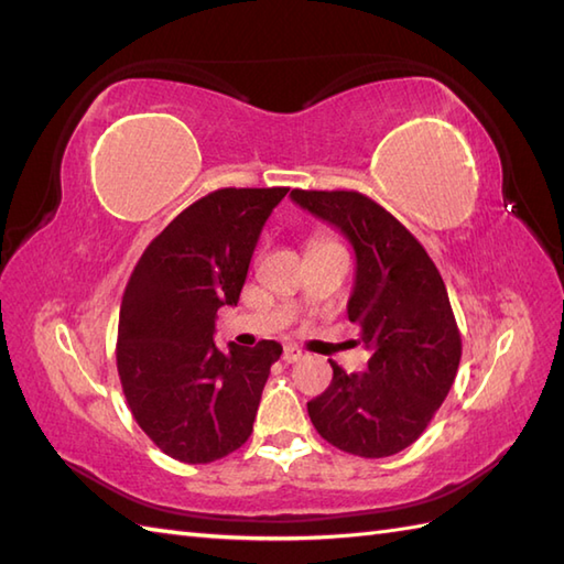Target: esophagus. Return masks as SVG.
I'll return each mask as SVG.
<instances>
[{
	"mask_svg": "<svg viewBox=\"0 0 564 564\" xmlns=\"http://www.w3.org/2000/svg\"><path fill=\"white\" fill-rule=\"evenodd\" d=\"M305 358V354L297 349V346H285L283 349V361L285 364H297V361H303Z\"/></svg>",
	"mask_w": 564,
	"mask_h": 564,
	"instance_id": "34e87169",
	"label": "esophagus"
}]
</instances>
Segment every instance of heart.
Here are the masks:
<instances>
[{"instance_id": "heart-1", "label": "heart", "mask_w": 564, "mask_h": 564, "mask_svg": "<svg viewBox=\"0 0 564 564\" xmlns=\"http://www.w3.org/2000/svg\"><path fill=\"white\" fill-rule=\"evenodd\" d=\"M315 245H317V242H315Z\"/></svg>"}]
</instances>
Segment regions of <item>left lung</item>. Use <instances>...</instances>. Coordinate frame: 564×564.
I'll return each mask as SVG.
<instances>
[{
    "label": "left lung",
    "mask_w": 564,
    "mask_h": 564,
    "mask_svg": "<svg viewBox=\"0 0 564 564\" xmlns=\"http://www.w3.org/2000/svg\"><path fill=\"white\" fill-rule=\"evenodd\" d=\"M356 251L349 319L368 370L332 364L329 388L307 402L317 434L344 453L386 458L424 434L458 373L463 341L436 263L406 227L358 191H291Z\"/></svg>",
    "instance_id": "1"
}]
</instances>
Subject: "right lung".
<instances>
[{
  "mask_svg": "<svg viewBox=\"0 0 564 564\" xmlns=\"http://www.w3.org/2000/svg\"><path fill=\"white\" fill-rule=\"evenodd\" d=\"M285 186L218 188L152 239L126 285L116 366L138 426L188 465L230 455L251 436L281 344L220 351L215 315L237 305L261 227Z\"/></svg>",
  "mask_w": 564,
  "mask_h": 564,
  "instance_id": "obj_1",
  "label": "right lung"
}]
</instances>
